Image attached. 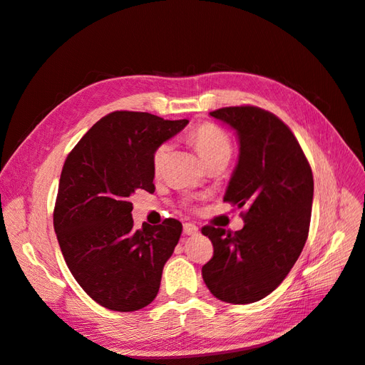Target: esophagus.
<instances>
[{"label":"esophagus","mask_w":365,"mask_h":365,"mask_svg":"<svg viewBox=\"0 0 365 365\" xmlns=\"http://www.w3.org/2000/svg\"><path fill=\"white\" fill-rule=\"evenodd\" d=\"M197 233H200V228H197L195 224H190V222H185L184 224V235L195 236Z\"/></svg>","instance_id":"34e87169"}]
</instances>
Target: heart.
Listing matches in <instances>:
<instances>
[{
    "label": "heart",
    "mask_w": 365,
    "mask_h": 365,
    "mask_svg": "<svg viewBox=\"0 0 365 365\" xmlns=\"http://www.w3.org/2000/svg\"><path fill=\"white\" fill-rule=\"evenodd\" d=\"M192 143L196 149V152L200 153V157L205 164L210 161H213L220 157H230L231 155V141L228 135L222 129H219L215 125L204 123L197 126L192 132ZM170 145L169 143H161V145L153 152L152 163H153V169L160 170L163 168V164L169 155Z\"/></svg>",
    "instance_id": "obj_1"
}]
</instances>
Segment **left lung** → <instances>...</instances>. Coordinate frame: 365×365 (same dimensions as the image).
I'll use <instances>...</instances> for the list:
<instances>
[{
    "instance_id": "8db88e82",
    "label": "left lung",
    "mask_w": 365,
    "mask_h": 365,
    "mask_svg": "<svg viewBox=\"0 0 365 365\" xmlns=\"http://www.w3.org/2000/svg\"><path fill=\"white\" fill-rule=\"evenodd\" d=\"M236 132L239 158L224 201L247 207L244 228L204 227L213 257L202 279L225 303L259 302L284 280L306 244L314 176L297 138L283 121L256 106L210 113Z\"/></svg>"
}]
</instances>
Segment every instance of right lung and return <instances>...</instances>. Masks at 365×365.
Here are the masks:
<instances>
[{
  "instance_id": "obj_1",
  "label": "right lung",
  "mask_w": 365,
  "mask_h": 365,
  "mask_svg": "<svg viewBox=\"0 0 365 365\" xmlns=\"http://www.w3.org/2000/svg\"><path fill=\"white\" fill-rule=\"evenodd\" d=\"M189 120L115 111L86 132L65 160L53 224L76 282L101 306L138 311L157 297L182 225L134 230L130 195L155 192L152 157Z\"/></svg>"
}]
</instances>
